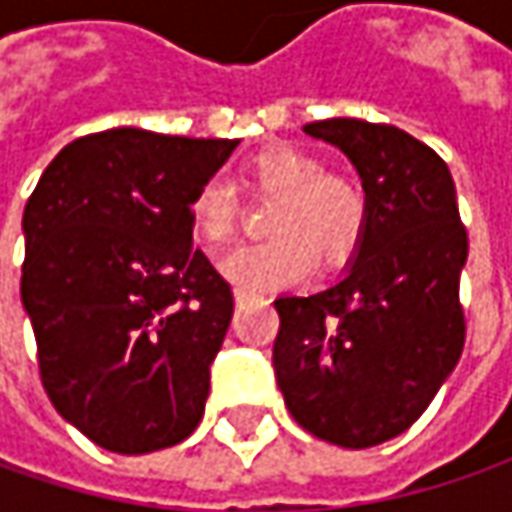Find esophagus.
Instances as JSON below:
<instances>
[{
    "instance_id": "esophagus-1",
    "label": "esophagus",
    "mask_w": 512,
    "mask_h": 512,
    "mask_svg": "<svg viewBox=\"0 0 512 512\" xmlns=\"http://www.w3.org/2000/svg\"><path fill=\"white\" fill-rule=\"evenodd\" d=\"M236 305H247V293H236Z\"/></svg>"
}]
</instances>
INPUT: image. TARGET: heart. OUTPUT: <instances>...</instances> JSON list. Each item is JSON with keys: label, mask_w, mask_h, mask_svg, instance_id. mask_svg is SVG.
I'll return each instance as SVG.
<instances>
[{"label": "heart", "mask_w": 512, "mask_h": 512, "mask_svg": "<svg viewBox=\"0 0 512 512\" xmlns=\"http://www.w3.org/2000/svg\"><path fill=\"white\" fill-rule=\"evenodd\" d=\"M242 190L250 196H273L265 242L239 247L222 259V273L242 293L299 282L310 273L316 253L336 265L362 236L364 196L350 179L327 173L325 165L293 145H270L253 153L242 168ZM190 225L196 239L216 250L233 239L242 199L236 187L210 176L190 196Z\"/></svg>", "instance_id": "b5f03b06"}]
</instances>
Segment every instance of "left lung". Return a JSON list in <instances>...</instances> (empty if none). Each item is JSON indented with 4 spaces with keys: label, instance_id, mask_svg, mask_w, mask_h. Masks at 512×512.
I'll use <instances>...</instances> for the list:
<instances>
[{
    "label": "left lung",
    "instance_id": "left-lung-1",
    "mask_svg": "<svg viewBox=\"0 0 512 512\" xmlns=\"http://www.w3.org/2000/svg\"><path fill=\"white\" fill-rule=\"evenodd\" d=\"M305 130L356 165L367 216L336 285L273 302V367L307 433L362 450L416 422L462 356L467 230L444 159L410 133L362 119Z\"/></svg>",
    "mask_w": 512,
    "mask_h": 512
}]
</instances>
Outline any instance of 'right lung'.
Here are the masks:
<instances>
[{"label":"right lung","instance_id":"1","mask_svg":"<svg viewBox=\"0 0 512 512\" xmlns=\"http://www.w3.org/2000/svg\"><path fill=\"white\" fill-rule=\"evenodd\" d=\"M236 139L90 133L50 162L22 230V305L53 407L110 453L185 442L233 290L193 242L190 196Z\"/></svg>","mask_w":512,"mask_h":512}]
</instances>
